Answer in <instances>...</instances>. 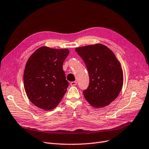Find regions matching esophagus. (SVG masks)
<instances>
[{
    "label": "esophagus",
    "mask_w": 149,
    "mask_h": 149,
    "mask_svg": "<svg viewBox=\"0 0 149 149\" xmlns=\"http://www.w3.org/2000/svg\"><path fill=\"white\" fill-rule=\"evenodd\" d=\"M70 85L72 86H76L77 85V82L76 81H73V82H71L70 83Z\"/></svg>",
    "instance_id": "esophagus-1"
}]
</instances>
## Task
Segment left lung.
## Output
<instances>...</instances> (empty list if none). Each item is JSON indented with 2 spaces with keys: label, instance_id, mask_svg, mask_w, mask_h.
Wrapping results in <instances>:
<instances>
[{
  "label": "left lung",
  "instance_id": "left-lung-1",
  "mask_svg": "<svg viewBox=\"0 0 149 149\" xmlns=\"http://www.w3.org/2000/svg\"><path fill=\"white\" fill-rule=\"evenodd\" d=\"M89 75V85L83 91L85 98L94 107L109 105L121 92L123 72L115 55L107 46L97 44L76 48Z\"/></svg>",
  "mask_w": 149,
  "mask_h": 149
}]
</instances>
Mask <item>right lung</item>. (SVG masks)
Segmentation results:
<instances>
[{"instance_id": "obj_1", "label": "right lung", "mask_w": 149, "mask_h": 149, "mask_svg": "<svg viewBox=\"0 0 149 149\" xmlns=\"http://www.w3.org/2000/svg\"><path fill=\"white\" fill-rule=\"evenodd\" d=\"M68 49L42 47L28 59L24 70V82L26 95L38 107L50 110L57 106L68 86L63 63Z\"/></svg>"}]
</instances>
